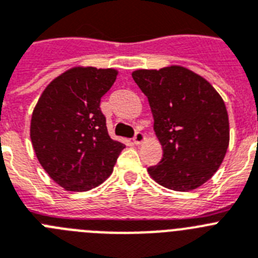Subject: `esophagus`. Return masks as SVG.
<instances>
[{
    "instance_id": "obj_1",
    "label": "esophagus",
    "mask_w": 258,
    "mask_h": 258,
    "mask_svg": "<svg viewBox=\"0 0 258 258\" xmlns=\"http://www.w3.org/2000/svg\"><path fill=\"white\" fill-rule=\"evenodd\" d=\"M145 140V135L144 134H143V132H140V131H138L135 134V136H134V143H135V144H142L143 142H144Z\"/></svg>"
}]
</instances>
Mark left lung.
Returning a JSON list of instances; mask_svg holds the SVG:
<instances>
[{"instance_id":"8db88e82","label":"left lung","mask_w":258,"mask_h":258,"mask_svg":"<svg viewBox=\"0 0 258 258\" xmlns=\"http://www.w3.org/2000/svg\"><path fill=\"white\" fill-rule=\"evenodd\" d=\"M132 78L148 97L162 160L148 167L152 179L187 192L219 169L230 142L226 105L208 80L182 66L136 70Z\"/></svg>"}]
</instances>
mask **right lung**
Returning <instances> with one entry per match:
<instances>
[{
	"label": "right lung",
	"instance_id": "right-lung-1",
	"mask_svg": "<svg viewBox=\"0 0 258 258\" xmlns=\"http://www.w3.org/2000/svg\"><path fill=\"white\" fill-rule=\"evenodd\" d=\"M116 75L114 69L73 67L49 83L33 109V151L49 176L67 191L101 184L126 147L109 136L100 109Z\"/></svg>",
	"mask_w": 258,
	"mask_h": 258
}]
</instances>
